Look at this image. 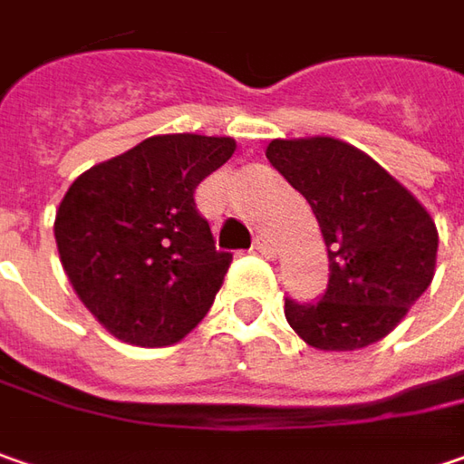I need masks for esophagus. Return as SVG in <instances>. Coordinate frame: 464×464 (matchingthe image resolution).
Wrapping results in <instances>:
<instances>
[{"instance_id": "obj_1", "label": "esophagus", "mask_w": 464, "mask_h": 464, "mask_svg": "<svg viewBox=\"0 0 464 464\" xmlns=\"http://www.w3.org/2000/svg\"><path fill=\"white\" fill-rule=\"evenodd\" d=\"M254 249L262 254V256H267V259H272V256H275V244H272V238H267V236H256V241H254Z\"/></svg>"}]
</instances>
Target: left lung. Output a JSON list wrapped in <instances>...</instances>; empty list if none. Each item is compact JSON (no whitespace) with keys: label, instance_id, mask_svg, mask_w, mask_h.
Wrapping results in <instances>:
<instances>
[{"label":"left lung","instance_id":"left-lung-1","mask_svg":"<svg viewBox=\"0 0 464 464\" xmlns=\"http://www.w3.org/2000/svg\"><path fill=\"white\" fill-rule=\"evenodd\" d=\"M267 160L312 205L330 256L316 304L285 298L288 324L319 351L379 343L431 285V215L373 158L334 137L272 140Z\"/></svg>","mask_w":464,"mask_h":464}]
</instances>
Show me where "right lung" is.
<instances>
[{"instance_id": "obj_1", "label": "right lung", "mask_w": 464, "mask_h": 464, "mask_svg": "<svg viewBox=\"0 0 464 464\" xmlns=\"http://www.w3.org/2000/svg\"><path fill=\"white\" fill-rule=\"evenodd\" d=\"M236 150L231 137L158 134L77 176L53 236L72 288L121 343L173 345L210 312L231 267L194 189Z\"/></svg>"}]
</instances>
